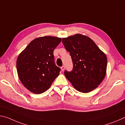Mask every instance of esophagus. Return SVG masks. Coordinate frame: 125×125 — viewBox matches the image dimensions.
<instances>
[{"label": "esophagus", "mask_w": 125, "mask_h": 125, "mask_svg": "<svg viewBox=\"0 0 125 125\" xmlns=\"http://www.w3.org/2000/svg\"><path fill=\"white\" fill-rule=\"evenodd\" d=\"M61 68V70H62V71H64V69H65V67H64V66H62V67Z\"/></svg>", "instance_id": "esophagus-1"}]
</instances>
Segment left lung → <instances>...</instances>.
Wrapping results in <instances>:
<instances>
[{"label":"left lung","mask_w":125,"mask_h":125,"mask_svg":"<svg viewBox=\"0 0 125 125\" xmlns=\"http://www.w3.org/2000/svg\"><path fill=\"white\" fill-rule=\"evenodd\" d=\"M62 42L73 64L72 71L64 72L67 79L78 92L86 93L94 90L106 73L105 54L90 38L79 33L62 38Z\"/></svg>","instance_id":"1"}]
</instances>
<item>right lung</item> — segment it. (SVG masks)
<instances>
[{
	"label": "right lung",
	"instance_id": "obj_1",
	"mask_svg": "<svg viewBox=\"0 0 125 125\" xmlns=\"http://www.w3.org/2000/svg\"><path fill=\"white\" fill-rule=\"evenodd\" d=\"M61 38L46 36L32 40L19 55L16 68L20 82L30 92L41 94L48 90L60 74L53 51Z\"/></svg>",
	"mask_w": 125,
	"mask_h": 125
}]
</instances>
